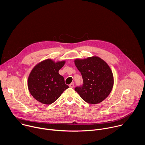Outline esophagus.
Listing matches in <instances>:
<instances>
[{"label":"esophagus","mask_w":145,"mask_h":145,"mask_svg":"<svg viewBox=\"0 0 145 145\" xmlns=\"http://www.w3.org/2000/svg\"><path fill=\"white\" fill-rule=\"evenodd\" d=\"M69 86L70 88H73L74 87V84L73 83H71V84H69Z\"/></svg>","instance_id":"34e87169"}]
</instances>
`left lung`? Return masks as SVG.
<instances>
[{
	"label": "left lung",
	"instance_id": "left-lung-1",
	"mask_svg": "<svg viewBox=\"0 0 145 145\" xmlns=\"http://www.w3.org/2000/svg\"><path fill=\"white\" fill-rule=\"evenodd\" d=\"M74 62L83 79L82 86L74 88L80 97L91 105L106 99L114 86L113 74L108 65L97 56L77 58Z\"/></svg>",
	"mask_w": 145,
	"mask_h": 145
}]
</instances>
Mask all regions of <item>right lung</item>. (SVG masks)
<instances>
[{
  "label": "right lung",
  "mask_w": 145,
  "mask_h": 145,
  "mask_svg": "<svg viewBox=\"0 0 145 145\" xmlns=\"http://www.w3.org/2000/svg\"><path fill=\"white\" fill-rule=\"evenodd\" d=\"M65 61L55 62L47 59L37 64L31 71L27 81L28 89L33 97L44 105H51L69 88L58 71Z\"/></svg>",
  "instance_id": "1"
}]
</instances>
